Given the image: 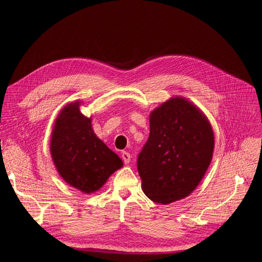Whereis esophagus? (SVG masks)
<instances>
[{
    "label": "esophagus",
    "mask_w": 262,
    "mask_h": 262,
    "mask_svg": "<svg viewBox=\"0 0 262 262\" xmlns=\"http://www.w3.org/2000/svg\"><path fill=\"white\" fill-rule=\"evenodd\" d=\"M122 159L124 160L125 164H129L130 163V154L127 151L122 152Z\"/></svg>",
    "instance_id": "1"
}]
</instances>
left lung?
Listing matches in <instances>:
<instances>
[{
    "label": "left lung",
    "mask_w": 262,
    "mask_h": 262,
    "mask_svg": "<svg viewBox=\"0 0 262 262\" xmlns=\"http://www.w3.org/2000/svg\"><path fill=\"white\" fill-rule=\"evenodd\" d=\"M149 128L137 159L142 188L168 205L189 196L204 178L213 155L212 127L195 104L175 96L150 112Z\"/></svg>",
    "instance_id": "obj_1"
}]
</instances>
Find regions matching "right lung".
I'll return each instance as SVG.
<instances>
[{"label":"right lung","instance_id":"obj_1","mask_svg":"<svg viewBox=\"0 0 262 262\" xmlns=\"http://www.w3.org/2000/svg\"><path fill=\"white\" fill-rule=\"evenodd\" d=\"M75 100L65 105L51 133L50 151L58 175L84 193L99 190L112 173L123 167L122 159L94 133L92 117L79 110Z\"/></svg>","mask_w":262,"mask_h":262}]
</instances>
